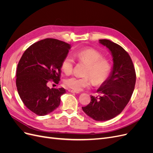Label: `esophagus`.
Wrapping results in <instances>:
<instances>
[{"label": "esophagus", "instance_id": "1", "mask_svg": "<svg viewBox=\"0 0 153 153\" xmlns=\"http://www.w3.org/2000/svg\"><path fill=\"white\" fill-rule=\"evenodd\" d=\"M68 91L69 92H72V93H79V92L77 91H75V90H73V89H69Z\"/></svg>", "mask_w": 153, "mask_h": 153}]
</instances>
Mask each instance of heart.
I'll return each instance as SVG.
<instances>
[{
  "label": "heart",
  "mask_w": 153,
  "mask_h": 153,
  "mask_svg": "<svg viewBox=\"0 0 153 153\" xmlns=\"http://www.w3.org/2000/svg\"><path fill=\"white\" fill-rule=\"evenodd\" d=\"M78 61L87 64L84 76H72L66 78L64 83L67 87L75 91H81L89 86L92 79L95 84H100L108 78L111 71L109 60L103 57L98 50L87 48L77 50L74 53ZM74 61L69 55H66L61 63L62 70L66 74H70L73 69Z\"/></svg>",
  "instance_id": "b5f03b06"
}]
</instances>
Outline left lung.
<instances>
[{
    "label": "left lung",
    "mask_w": 153,
    "mask_h": 153,
    "mask_svg": "<svg viewBox=\"0 0 153 153\" xmlns=\"http://www.w3.org/2000/svg\"><path fill=\"white\" fill-rule=\"evenodd\" d=\"M99 41L112 53L113 68L97 90L100 95L91 96L90 103L82 110L95 121H105L121 114L128 103L135 89L136 73L130 56L123 47L108 39Z\"/></svg>",
    "instance_id": "8db88e82"
}]
</instances>
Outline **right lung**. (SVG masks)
<instances>
[{"instance_id":"right-lung-1","label":"right lung","mask_w":153,"mask_h":153,"mask_svg":"<svg viewBox=\"0 0 153 153\" xmlns=\"http://www.w3.org/2000/svg\"><path fill=\"white\" fill-rule=\"evenodd\" d=\"M71 45L56 39L47 38L27 48L18 64L16 84L24 105L32 112L43 116L56 109L64 88L48 87L52 80L58 84L61 63L68 55Z\"/></svg>"}]
</instances>
